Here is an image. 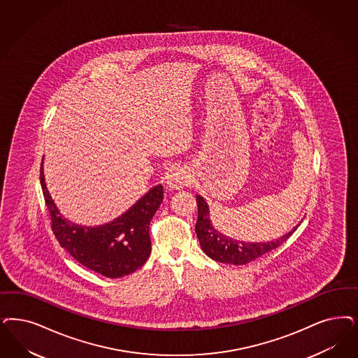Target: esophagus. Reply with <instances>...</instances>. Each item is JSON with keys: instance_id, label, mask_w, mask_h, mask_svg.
Returning <instances> with one entry per match:
<instances>
[{"instance_id": "34e87169", "label": "esophagus", "mask_w": 358, "mask_h": 358, "mask_svg": "<svg viewBox=\"0 0 358 358\" xmlns=\"http://www.w3.org/2000/svg\"><path fill=\"white\" fill-rule=\"evenodd\" d=\"M189 182H190V174L181 166H174L166 176V185L171 190H178L187 185Z\"/></svg>"}]
</instances>
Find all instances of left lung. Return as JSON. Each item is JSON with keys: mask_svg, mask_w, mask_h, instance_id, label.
I'll return each instance as SVG.
<instances>
[{"mask_svg": "<svg viewBox=\"0 0 358 358\" xmlns=\"http://www.w3.org/2000/svg\"><path fill=\"white\" fill-rule=\"evenodd\" d=\"M198 218L196 223V233L202 251L211 259L229 263L234 266H242L252 260L258 259L262 255L275 250L284 243L291 235L294 234L299 224L283 236L267 241V242H245L236 241L227 235L218 231L210 220V210L208 202L203 197L197 194Z\"/></svg>", "mask_w": 358, "mask_h": 358, "instance_id": "left-lung-1", "label": "left lung"}]
</instances>
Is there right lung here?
I'll return each mask as SVG.
<instances>
[{"label": "right lung", "mask_w": 358, "mask_h": 358, "mask_svg": "<svg viewBox=\"0 0 358 358\" xmlns=\"http://www.w3.org/2000/svg\"><path fill=\"white\" fill-rule=\"evenodd\" d=\"M41 186L59 245L88 270L107 278H122L138 270L150 255L149 224L160 208L162 185L153 186L134 206L111 222L83 226L64 218L50 196L41 164Z\"/></svg>", "instance_id": "right-lung-1"}]
</instances>
